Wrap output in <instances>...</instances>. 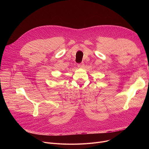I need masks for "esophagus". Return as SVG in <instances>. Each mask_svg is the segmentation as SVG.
<instances>
[{"label":"esophagus","mask_w":149,"mask_h":149,"mask_svg":"<svg viewBox=\"0 0 149 149\" xmlns=\"http://www.w3.org/2000/svg\"><path fill=\"white\" fill-rule=\"evenodd\" d=\"M84 63L83 62L80 63H79V64H78V67L80 68H82L84 67Z\"/></svg>","instance_id":"obj_1"}]
</instances>
